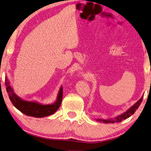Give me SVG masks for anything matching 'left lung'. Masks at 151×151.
Segmentation results:
<instances>
[{
	"mask_svg": "<svg viewBox=\"0 0 151 151\" xmlns=\"http://www.w3.org/2000/svg\"><path fill=\"white\" fill-rule=\"evenodd\" d=\"M143 96L142 95L140 99L138 100V101H136L134 104L132 106H131L130 108H129L128 110H126L125 112H124L123 114H122L120 115H119L118 116L114 117V118H109L107 119H97V121L99 122H103V123H116V122H120L123 120V119H126L128 118L129 117H130L132 115H133L134 114V112L136 111V109L138 108V107L140 106V105L141 104V102L142 101L143 99Z\"/></svg>",
	"mask_w": 151,
	"mask_h": 151,
	"instance_id": "1",
	"label": "left lung"
}]
</instances>
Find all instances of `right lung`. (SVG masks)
I'll return each instance as SVG.
<instances>
[{
    "mask_svg": "<svg viewBox=\"0 0 151 151\" xmlns=\"http://www.w3.org/2000/svg\"><path fill=\"white\" fill-rule=\"evenodd\" d=\"M6 92L12 104L17 109L24 114L35 118H44L54 114L60 106L63 99V89L60 87L57 95L56 101L51 104H42L36 101H26L18 96L14 91L9 78L5 76Z\"/></svg>",
    "mask_w": 151,
    "mask_h": 151,
    "instance_id": "add662e5",
    "label": "right lung"
}]
</instances>
